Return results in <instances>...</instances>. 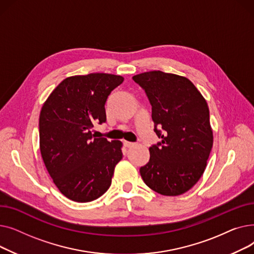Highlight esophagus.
I'll use <instances>...</instances> for the list:
<instances>
[{"label":"esophagus","instance_id":"obj_1","mask_svg":"<svg viewBox=\"0 0 254 254\" xmlns=\"http://www.w3.org/2000/svg\"><path fill=\"white\" fill-rule=\"evenodd\" d=\"M124 145L126 146V147H131V146H134L135 144L131 142H128V141H124Z\"/></svg>","mask_w":254,"mask_h":254}]
</instances>
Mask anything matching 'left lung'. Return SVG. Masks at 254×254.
Wrapping results in <instances>:
<instances>
[{
    "mask_svg": "<svg viewBox=\"0 0 254 254\" xmlns=\"http://www.w3.org/2000/svg\"><path fill=\"white\" fill-rule=\"evenodd\" d=\"M132 79L148 97L154 131L162 139L149 147L150 158L140 168L141 177L157 193L182 194L202 177L212 149L207 102L183 76L150 71Z\"/></svg>",
    "mask_w": 254,
    "mask_h": 254,
    "instance_id": "obj_1",
    "label": "left lung"
}]
</instances>
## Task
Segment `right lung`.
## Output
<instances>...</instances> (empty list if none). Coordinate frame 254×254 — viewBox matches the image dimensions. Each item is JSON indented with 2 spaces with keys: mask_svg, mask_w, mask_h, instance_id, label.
Wrapping results in <instances>:
<instances>
[{
  "mask_svg": "<svg viewBox=\"0 0 254 254\" xmlns=\"http://www.w3.org/2000/svg\"><path fill=\"white\" fill-rule=\"evenodd\" d=\"M124 77L106 73L64 79L42 106L40 151L59 190L78 203L91 202L111 185L123 158V143L95 138L91 128L106 122L105 104Z\"/></svg>",
  "mask_w": 254,
  "mask_h": 254,
  "instance_id": "right-lung-1",
  "label": "right lung"
}]
</instances>
